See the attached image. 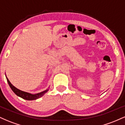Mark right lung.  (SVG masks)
Returning <instances> with one entry per match:
<instances>
[{"label":"right lung","mask_w":125,"mask_h":125,"mask_svg":"<svg viewBox=\"0 0 125 125\" xmlns=\"http://www.w3.org/2000/svg\"><path fill=\"white\" fill-rule=\"evenodd\" d=\"M6 79H7V81H8V82L9 85V86L10 87L11 89L13 90V92L15 93V94H16L17 96H18L21 97V98H23V99H25V100H33L38 99L41 97L42 96H43L44 94H46V93L49 90V89H48L45 90L44 91H43V92H42L38 93V94H30V93L22 91V90L18 89V88H16V87L14 86L13 85V84L11 83L10 82V81H9V79L7 77H6Z\"/></svg>","instance_id":"right-lung-1"}]
</instances>
